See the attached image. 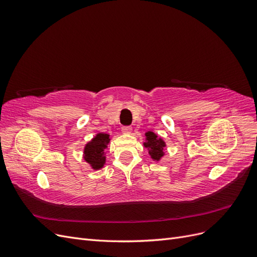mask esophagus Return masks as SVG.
Masks as SVG:
<instances>
[{"mask_svg": "<svg viewBox=\"0 0 257 257\" xmlns=\"http://www.w3.org/2000/svg\"><path fill=\"white\" fill-rule=\"evenodd\" d=\"M122 132L124 134H131L132 133V127L131 126H123Z\"/></svg>", "mask_w": 257, "mask_h": 257, "instance_id": "34e87169", "label": "esophagus"}]
</instances>
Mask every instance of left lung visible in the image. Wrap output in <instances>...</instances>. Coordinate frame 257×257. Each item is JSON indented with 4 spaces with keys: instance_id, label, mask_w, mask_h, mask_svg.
<instances>
[{
    "instance_id": "8db88e82",
    "label": "left lung",
    "mask_w": 257,
    "mask_h": 257,
    "mask_svg": "<svg viewBox=\"0 0 257 257\" xmlns=\"http://www.w3.org/2000/svg\"><path fill=\"white\" fill-rule=\"evenodd\" d=\"M145 136L146 142L144 143V147L148 149L151 159L155 162H159L165 155V142L152 131L146 132Z\"/></svg>"
}]
</instances>
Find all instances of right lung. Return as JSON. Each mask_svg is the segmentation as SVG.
Returning a JSON list of instances; mask_svg holds the SVG:
<instances>
[{"label": "right lung", "instance_id": "add662e5", "mask_svg": "<svg viewBox=\"0 0 257 257\" xmlns=\"http://www.w3.org/2000/svg\"><path fill=\"white\" fill-rule=\"evenodd\" d=\"M110 143V135L97 133L84 146L83 160L88 163L93 170L103 168L106 163L105 149Z\"/></svg>", "mask_w": 257, "mask_h": 257}]
</instances>
